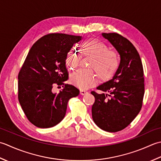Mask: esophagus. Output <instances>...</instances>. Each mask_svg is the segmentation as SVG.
I'll return each instance as SVG.
<instances>
[{"mask_svg":"<svg viewBox=\"0 0 161 161\" xmlns=\"http://www.w3.org/2000/svg\"><path fill=\"white\" fill-rule=\"evenodd\" d=\"M80 94L84 95V94H85L88 93V92H87L86 90H80Z\"/></svg>","mask_w":161,"mask_h":161,"instance_id":"obj_1","label":"esophagus"}]
</instances>
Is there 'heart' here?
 <instances>
[{
    "instance_id": "1",
    "label": "heart",
    "mask_w": 161,
    "mask_h": 161,
    "mask_svg": "<svg viewBox=\"0 0 161 161\" xmlns=\"http://www.w3.org/2000/svg\"><path fill=\"white\" fill-rule=\"evenodd\" d=\"M82 51L94 58L91 68L97 71L101 80H110L115 76L120 67V56L117 51L110 50L106 43L99 39H89L82 44ZM81 55L78 49L71 48L65 58V64L70 70H73L78 67ZM97 80V76L91 69H81L70 77L71 84L80 89H87L93 86Z\"/></svg>"
}]
</instances>
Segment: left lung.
<instances>
[{"mask_svg":"<svg viewBox=\"0 0 161 161\" xmlns=\"http://www.w3.org/2000/svg\"><path fill=\"white\" fill-rule=\"evenodd\" d=\"M120 55L119 70L113 79L97 87L109 94L91 92L95 101L92 107L94 123L108 132L125 129L138 114L145 94L142 61L131 42L115 32L102 33Z\"/></svg>","mask_w":161,"mask_h":161,"instance_id":"obj_1","label":"left lung"}]
</instances>
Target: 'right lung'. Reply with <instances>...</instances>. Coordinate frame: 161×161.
I'll return each instance as SVG.
<instances>
[{"label":"right lung","mask_w":161,"mask_h":161,"mask_svg":"<svg viewBox=\"0 0 161 161\" xmlns=\"http://www.w3.org/2000/svg\"><path fill=\"white\" fill-rule=\"evenodd\" d=\"M80 36L62 33L44 35L32 45L18 75V98L28 119L42 129L53 127L64 119L67 103L80 91L65 84L69 74L65 58ZM54 84H63L58 94Z\"/></svg>","instance_id":"obj_1"}]
</instances>
